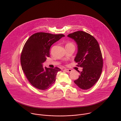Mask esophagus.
<instances>
[{"mask_svg": "<svg viewBox=\"0 0 121 121\" xmlns=\"http://www.w3.org/2000/svg\"><path fill=\"white\" fill-rule=\"evenodd\" d=\"M64 70H65V72H68V73H70V72H71V71H72V70L70 69H65Z\"/></svg>", "mask_w": 121, "mask_h": 121, "instance_id": "esophagus-1", "label": "esophagus"}]
</instances>
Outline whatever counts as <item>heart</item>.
Segmentation results:
<instances>
[{
    "label": "heart",
    "mask_w": 121,
    "mask_h": 121,
    "mask_svg": "<svg viewBox=\"0 0 121 121\" xmlns=\"http://www.w3.org/2000/svg\"><path fill=\"white\" fill-rule=\"evenodd\" d=\"M67 45H73V46H74V45L73 44V43H71V42H69V43H68Z\"/></svg>",
    "instance_id": "1"
}]
</instances>
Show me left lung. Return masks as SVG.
<instances>
[{"label":"left lung","instance_id":"8db88e82","mask_svg":"<svg viewBox=\"0 0 121 121\" xmlns=\"http://www.w3.org/2000/svg\"><path fill=\"white\" fill-rule=\"evenodd\" d=\"M78 45V52L75 58L77 66L82 68L79 78L74 81L80 88H91L99 79L103 68L101 51L96 39L90 34L78 31L68 35Z\"/></svg>","mask_w":121,"mask_h":121}]
</instances>
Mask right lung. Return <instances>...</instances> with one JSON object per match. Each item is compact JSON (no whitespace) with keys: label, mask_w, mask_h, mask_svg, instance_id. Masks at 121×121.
Listing matches in <instances>:
<instances>
[{"label":"right lung","mask_w":121,"mask_h":121,"mask_svg":"<svg viewBox=\"0 0 121 121\" xmlns=\"http://www.w3.org/2000/svg\"><path fill=\"white\" fill-rule=\"evenodd\" d=\"M63 37V34L38 32L25 44L21 56L22 68L28 81L36 88L47 89L56 81V74L61 69L43 68L42 63L50 57L51 46Z\"/></svg>","instance_id":"add662e5"}]
</instances>
